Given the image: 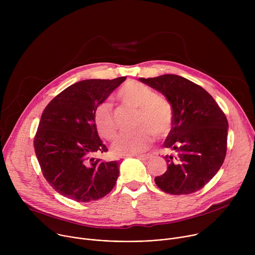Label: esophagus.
I'll list each match as a JSON object with an SVG mask.
<instances>
[{
	"label": "esophagus",
	"mask_w": 255,
	"mask_h": 255,
	"mask_svg": "<svg viewBox=\"0 0 255 255\" xmlns=\"http://www.w3.org/2000/svg\"><path fill=\"white\" fill-rule=\"evenodd\" d=\"M132 157H136V158H140V159H148L150 158L149 154H135L132 155Z\"/></svg>",
	"instance_id": "34e87169"
}]
</instances>
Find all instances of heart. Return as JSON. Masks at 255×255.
I'll return each mask as SVG.
<instances>
[{
    "mask_svg": "<svg viewBox=\"0 0 255 255\" xmlns=\"http://www.w3.org/2000/svg\"><path fill=\"white\" fill-rule=\"evenodd\" d=\"M119 100L139 108V130L121 133L112 143V152L117 156L135 155L146 150L154 140V133L163 137L171 129L173 110L168 100L156 96L155 92L139 82H127L117 94ZM94 120L98 132L106 139H112L117 131L113 105L104 101L97 106Z\"/></svg>",
    "mask_w": 255,
    "mask_h": 255,
    "instance_id": "heart-1",
    "label": "heart"
}]
</instances>
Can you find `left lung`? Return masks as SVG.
Here are the masks:
<instances>
[{
  "label": "left lung",
  "instance_id": "8db88e82",
  "mask_svg": "<svg viewBox=\"0 0 255 255\" xmlns=\"http://www.w3.org/2000/svg\"><path fill=\"white\" fill-rule=\"evenodd\" d=\"M139 81L161 93L171 104L173 119L163 147L167 170L154 178L170 195L201 190L222 166L227 150L228 121L213 97L202 87L176 75Z\"/></svg>",
  "mask_w": 255,
  "mask_h": 255
}]
</instances>
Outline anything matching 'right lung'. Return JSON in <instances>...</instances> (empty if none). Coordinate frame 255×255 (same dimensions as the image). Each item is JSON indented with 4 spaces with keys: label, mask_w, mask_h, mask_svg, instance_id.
Returning <instances> with one entry per match:
<instances>
[{
    "label": "right lung",
    "mask_w": 255,
    "mask_h": 255,
    "mask_svg": "<svg viewBox=\"0 0 255 255\" xmlns=\"http://www.w3.org/2000/svg\"><path fill=\"white\" fill-rule=\"evenodd\" d=\"M125 80L121 77L78 82L44 109L34 149L43 176L61 196L87 203L102 199L113 190L119 162L93 157L108 151L99 137L94 113Z\"/></svg>",
    "instance_id": "obj_1"
}]
</instances>
